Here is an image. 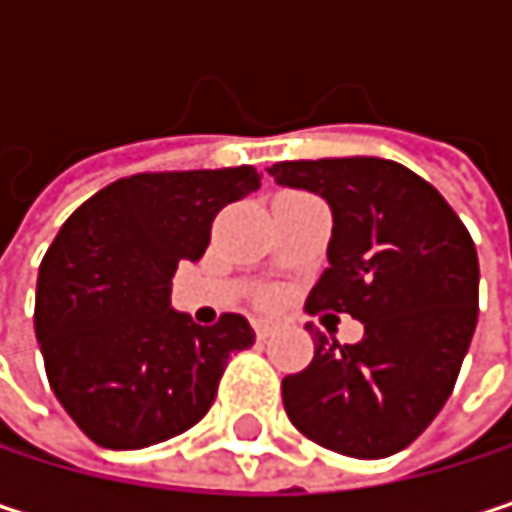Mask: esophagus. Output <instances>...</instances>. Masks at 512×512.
<instances>
[{
	"mask_svg": "<svg viewBox=\"0 0 512 512\" xmlns=\"http://www.w3.org/2000/svg\"><path fill=\"white\" fill-rule=\"evenodd\" d=\"M252 326H255L257 341H266V338L272 335V329H275V323H272V320H266V317H255V320H252Z\"/></svg>",
	"mask_w": 512,
	"mask_h": 512,
	"instance_id": "34e87169",
	"label": "esophagus"
}]
</instances>
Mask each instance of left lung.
<instances>
[{
  "mask_svg": "<svg viewBox=\"0 0 512 512\" xmlns=\"http://www.w3.org/2000/svg\"><path fill=\"white\" fill-rule=\"evenodd\" d=\"M332 207L329 269L305 308L364 323L358 344L314 332V358L284 376L293 427L358 460L412 445L448 403L477 326L480 266L451 204L415 171L379 156L266 168Z\"/></svg>",
  "mask_w": 512,
  "mask_h": 512,
  "instance_id": "obj_1",
  "label": "left lung"
}]
</instances>
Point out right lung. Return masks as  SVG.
Wrapping results in <instances>:
<instances>
[{"instance_id":"1","label":"right lung","mask_w":512,"mask_h":512,"mask_svg":"<svg viewBox=\"0 0 512 512\" xmlns=\"http://www.w3.org/2000/svg\"><path fill=\"white\" fill-rule=\"evenodd\" d=\"M260 189L252 165L133 174L91 195L38 272L35 335L58 403L112 451H139L198 424L231 353L255 332L243 314L198 326L171 308L180 260H201L222 207Z\"/></svg>"}]
</instances>
